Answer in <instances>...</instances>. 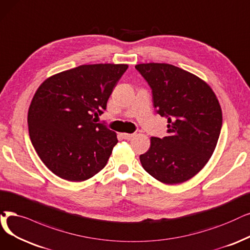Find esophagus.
Returning <instances> with one entry per match:
<instances>
[{
  "mask_svg": "<svg viewBox=\"0 0 250 250\" xmlns=\"http://www.w3.org/2000/svg\"><path fill=\"white\" fill-rule=\"evenodd\" d=\"M121 135H122V137H123L124 139H130V138H132L135 134H134V133H132V134H130V133H122Z\"/></svg>",
  "mask_w": 250,
  "mask_h": 250,
  "instance_id": "34e87169",
  "label": "esophagus"
}]
</instances>
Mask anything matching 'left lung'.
Instances as JSON below:
<instances>
[{
  "label": "left lung",
  "instance_id": "8db88e82",
  "mask_svg": "<svg viewBox=\"0 0 250 250\" xmlns=\"http://www.w3.org/2000/svg\"><path fill=\"white\" fill-rule=\"evenodd\" d=\"M135 68L152 88L157 113L167 119V136L152 137L139 156L145 170L166 185L188 181L212 156L223 124L221 104L202 79L168 63Z\"/></svg>",
  "mask_w": 250,
  "mask_h": 250
}]
</instances>
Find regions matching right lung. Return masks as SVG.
Wrapping results in <instances>:
<instances>
[{"label": "right lung", "mask_w": 250, "mask_h": 250, "mask_svg": "<svg viewBox=\"0 0 250 250\" xmlns=\"http://www.w3.org/2000/svg\"><path fill=\"white\" fill-rule=\"evenodd\" d=\"M127 64H83L40 85L28 108L32 144L42 162L68 182H84L106 165L118 139L95 123Z\"/></svg>", "instance_id": "1"}]
</instances>
